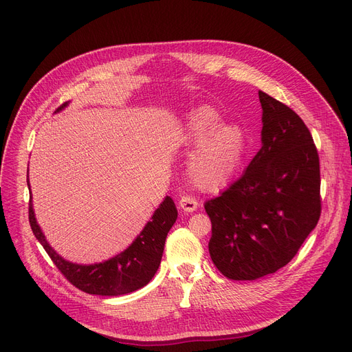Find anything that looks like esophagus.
Segmentation results:
<instances>
[{"label":"esophagus","instance_id":"34e87169","mask_svg":"<svg viewBox=\"0 0 352 352\" xmlns=\"http://www.w3.org/2000/svg\"><path fill=\"white\" fill-rule=\"evenodd\" d=\"M179 208L184 211V212H194L198 207V202L195 198L190 197V195H182L181 199H179Z\"/></svg>","mask_w":352,"mask_h":352}]
</instances>
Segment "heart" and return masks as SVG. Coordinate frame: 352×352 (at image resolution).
Masks as SVG:
<instances>
[{
  "instance_id": "1",
  "label": "heart",
  "mask_w": 352,
  "mask_h": 352,
  "mask_svg": "<svg viewBox=\"0 0 352 352\" xmlns=\"http://www.w3.org/2000/svg\"><path fill=\"white\" fill-rule=\"evenodd\" d=\"M219 122V114L210 105L191 109L181 122L184 142L195 145L188 158V177L204 191L224 187L245 151L244 129L236 124Z\"/></svg>"
}]
</instances>
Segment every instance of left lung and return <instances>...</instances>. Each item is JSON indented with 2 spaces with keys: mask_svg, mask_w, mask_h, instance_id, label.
I'll list each match as a JSON object with an SVG mask.
<instances>
[{
  "mask_svg": "<svg viewBox=\"0 0 352 352\" xmlns=\"http://www.w3.org/2000/svg\"><path fill=\"white\" fill-rule=\"evenodd\" d=\"M261 150L219 197L206 202L211 260L230 280L252 281L287 265L321 215L320 158L304 121L258 91Z\"/></svg>",
  "mask_w": 352,
  "mask_h": 352,
  "instance_id": "8db88e82",
  "label": "left lung"
}]
</instances>
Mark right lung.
<instances>
[{"instance_id":"1","label":"right lung","mask_w":352,"mask_h":352,"mask_svg":"<svg viewBox=\"0 0 352 352\" xmlns=\"http://www.w3.org/2000/svg\"><path fill=\"white\" fill-rule=\"evenodd\" d=\"M68 105L63 104L55 113H60ZM30 188V181H27ZM30 226L51 256L52 263L63 272L65 278L78 289L92 295H124L137 291L146 285L155 275L164 252L165 238L177 221L178 211L171 197L166 195L160 207L154 211L142 231L126 250L109 258L107 261L96 264H76L64 260L47 241V238L36 223L32 207V195L30 197Z\"/></svg>"}]
</instances>
